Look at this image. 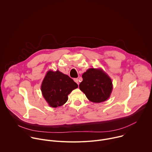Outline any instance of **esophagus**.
<instances>
[{"instance_id": "1", "label": "esophagus", "mask_w": 152, "mask_h": 152, "mask_svg": "<svg viewBox=\"0 0 152 152\" xmlns=\"http://www.w3.org/2000/svg\"><path fill=\"white\" fill-rule=\"evenodd\" d=\"M74 80V81H75L78 85L79 84V81H78V78H75Z\"/></svg>"}]
</instances>
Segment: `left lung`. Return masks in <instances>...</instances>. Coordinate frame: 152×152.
Masks as SVG:
<instances>
[{"instance_id": "8db88e82", "label": "left lung", "mask_w": 152, "mask_h": 152, "mask_svg": "<svg viewBox=\"0 0 152 152\" xmlns=\"http://www.w3.org/2000/svg\"><path fill=\"white\" fill-rule=\"evenodd\" d=\"M82 77L79 87L90 101L100 103L109 99L113 88L112 81L101 68H90Z\"/></svg>"}]
</instances>
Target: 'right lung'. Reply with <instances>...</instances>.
I'll return each mask as SVG.
<instances>
[{"label":"right lung","mask_w":152,"mask_h":152,"mask_svg":"<svg viewBox=\"0 0 152 152\" xmlns=\"http://www.w3.org/2000/svg\"><path fill=\"white\" fill-rule=\"evenodd\" d=\"M77 87V84L68 75L58 70L49 71L43 80L41 90L49 105L57 107L64 104L68 94Z\"/></svg>","instance_id":"right-lung-1"}]
</instances>
